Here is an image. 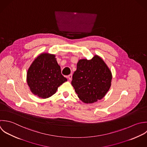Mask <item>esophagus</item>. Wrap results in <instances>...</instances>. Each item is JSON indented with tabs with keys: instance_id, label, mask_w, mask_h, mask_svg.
Wrapping results in <instances>:
<instances>
[{
	"instance_id": "obj_1",
	"label": "esophagus",
	"mask_w": 147,
	"mask_h": 147,
	"mask_svg": "<svg viewBox=\"0 0 147 147\" xmlns=\"http://www.w3.org/2000/svg\"><path fill=\"white\" fill-rule=\"evenodd\" d=\"M67 78H69V80H71V79H72V74H69V75L67 76Z\"/></svg>"
}]
</instances>
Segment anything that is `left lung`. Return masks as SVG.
Masks as SVG:
<instances>
[{
  "label": "left lung",
  "instance_id": "8db88e82",
  "mask_svg": "<svg viewBox=\"0 0 147 147\" xmlns=\"http://www.w3.org/2000/svg\"><path fill=\"white\" fill-rule=\"evenodd\" d=\"M112 73L104 61L98 55L92 59H80L71 81L79 98L92 104L102 99L111 86Z\"/></svg>",
  "mask_w": 147,
  "mask_h": 147
}]
</instances>
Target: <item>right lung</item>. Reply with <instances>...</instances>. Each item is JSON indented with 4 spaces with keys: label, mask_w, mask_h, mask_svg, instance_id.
Returning a JSON list of instances; mask_svg holds the SVG:
<instances>
[{
    "label": "right lung",
    "mask_w": 147,
    "mask_h": 147,
    "mask_svg": "<svg viewBox=\"0 0 147 147\" xmlns=\"http://www.w3.org/2000/svg\"><path fill=\"white\" fill-rule=\"evenodd\" d=\"M55 55L43 53L38 56L30 66L27 82L31 92L42 98L55 94L58 88L67 79L61 74Z\"/></svg>",
    "instance_id": "1"
}]
</instances>
